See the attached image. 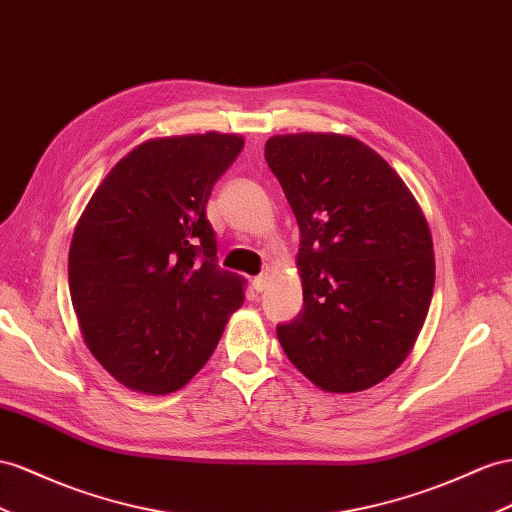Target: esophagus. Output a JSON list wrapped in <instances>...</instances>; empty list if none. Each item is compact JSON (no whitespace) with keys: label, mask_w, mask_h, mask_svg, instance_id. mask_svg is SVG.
<instances>
[{"label":"esophagus","mask_w":512,"mask_h":512,"mask_svg":"<svg viewBox=\"0 0 512 512\" xmlns=\"http://www.w3.org/2000/svg\"><path fill=\"white\" fill-rule=\"evenodd\" d=\"M268 281H270L268 274H259V277H255V281H253V290L255 292H264L266 287H268Z\"/></svg>","instance_id":"1"}]
</instances>
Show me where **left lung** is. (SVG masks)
<instances>
[{
	"label": "left lung",
	"mask_w": 512,
	"mask_h": 512,
	"mask_svg": "<svg viewBox=\"0 0 512 512\" xmlns=\"http://www.w3.org/2000/svg\"><path fill=\"white\" fill-rule=\"evenodd\" d=\"M300 229L303 311L277 326L296 368L329 393H355L409 357L435 287L424 212L381 155L342 134L266 142Z\"/></svg>",
	"instance_id": "left-lung-1"
}]
</instances>
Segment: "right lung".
<instances>
[{"label": "right lung", "instance_id": "obj_1", "mask_svg": "<svg viewBox=\"0 0 512 512\" xmlns=\"http://www.w3.org/2000/svg\"><path fill=\"white\" fill-rule=\"evenodd\" d=\"M238 134L153 138L101 181L77 220L69 290L93 357L147 396L181 389L244 303V279L216 264L205 207L240 155Z\"/></svg>", "mask_w": 512, "mask_h": 512}]
</instances>
